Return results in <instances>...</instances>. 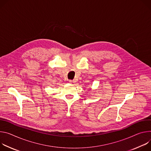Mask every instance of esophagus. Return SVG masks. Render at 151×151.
Segmentation results:
<instances>
[{"label": "esophagus", "instance_id": "1", "mask_svg": "<svg viewBox=\"0 0 151 151\" xmlns=\"http://www.w3.org/2000/svg\"><path fill=\"white\" fill-rule=\"evenodd\" d=\"M69 82H70V83H71V84H73V85H74V83H75V81L74 80H70Z\"/></svg>", "mask_w": 151, "mask_h": 151}]
</instances>
